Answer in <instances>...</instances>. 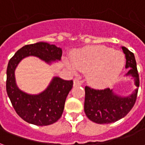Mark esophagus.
I'll use <instances>...</instances> for the list:
<instances>
[{"label":"esophagus","mask_w":145,"mask_h":145,"mask_svg":"<svg viewBox=\"0 0 145 145\" xmlns=\"http://www.w3.org/2000/svg\"><path fill=\"white\" fill-rule=\"evenodd\" d=\"M81 85H82V83L78 79H74V86H80Z\"/></svg>","instance_id":"obj_1"}]
</instances>
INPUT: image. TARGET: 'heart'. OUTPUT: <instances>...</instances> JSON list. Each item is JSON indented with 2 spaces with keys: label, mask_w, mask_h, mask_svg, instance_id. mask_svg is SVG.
I'll use <instances>...</instances> for the list:
<instances>
[{
  "label": "heart",
  "mask_w": 145,
  "mask_h": 145,
  "mask_svg": "<svg viewBox=\"0 0 145 145\" xmlns=\"http://www.w3.org/2000/svg\"><path fill=\"white\" fill-rule=\"evenodd\" d=\"M71 63L66 66L73 73L87 71L88 82L102 88L112 85L118 78L124 65V56L120 51L104 46H89L74 51Z\"/></svg>",
  "instance_id": "heart-1"
}]
</instances>
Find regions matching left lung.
<instances>
[{
  "label": "left lung",
  "instance_id": "1",
  "mask_svg": "<svg viewBox=\"0 0 145 145\" xmlns=\"http://www.w3.org/2000/svg\"><path fill=\"white\" fill-rule=\"evenodd\" d=\"M126 57V68L129 69L126 76L134 79L137 88L131 94L120 95L113 89H93L86 86L84 110L87 117L99 124L111 123L123 118L134 106L139 87V75L137 63L133 53L127 48L121 46Z\"/></svg>",
  "mask_w": 145,
  "mask_h": 145
}]
</instances>
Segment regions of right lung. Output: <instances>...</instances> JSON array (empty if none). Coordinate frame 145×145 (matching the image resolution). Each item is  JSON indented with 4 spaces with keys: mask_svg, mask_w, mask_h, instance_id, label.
<instances>
[{
    "mask_svg": "<svg viewBox=\"0 0 145 145\" xmlns=\"http://www.w3.org/2000/svg\"><path fill=\"white\" fill-rule=\"evenodd\" d=\"M38 57L45 63L61 60L62 50L45 42L25 45L14 54L7 68L6 90L14 110L25 121L37 126H47L57 122L62 116L66 98L73 87V81L54 77L47 88L39 94H29L18 87L15 69L25 57Z\"/></svg>",
    "mask_w": 145,
    "mask_h": 145,
    "instance_id": "obj_1",
    "label": "right lung"
}]
</instances>
